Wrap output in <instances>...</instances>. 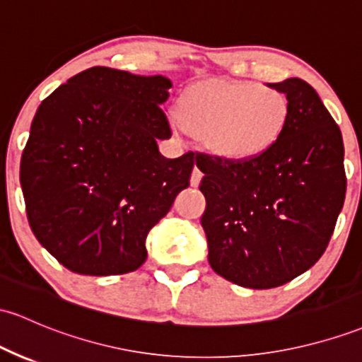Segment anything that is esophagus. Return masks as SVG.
Wrapping results in <instances>:
<instances>
[{
    "label": "esophagus",
    "instance_id": "34e87169",
    "mask_svg": "<svg viewBox=\"0 0 362 362\" xmlns=\"http://www.w3.org/2000/svg\"><path fill=\"white\" fill-rule=\"evenodd\" d=\"M201 178H202V172L196 166V168L192 170V177H190V185H192V187H197V185L201 184Z\"/></svg>",
    "mask_w": 362,
    "mask_h": 362
}]
</instances>
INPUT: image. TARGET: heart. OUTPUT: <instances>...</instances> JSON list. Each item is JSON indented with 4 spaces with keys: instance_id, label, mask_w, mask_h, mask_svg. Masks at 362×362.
<instances>
[{
    "instance_id": "heart-1",
    "label": "heart",
    "mask_w": 362,
    "mask_h": 362,
    "mask_svg": "<svg viewBox=\"0 0 362 362\" xmlns=\"http://www.w3.org/2000/svg\"><path fill=\"white\" fill-rule=\"evenodd\" d=\"M291 120V101L280 89L252 81L199 84L170 111L177 134L192 130L206 149L226 161H249L280 141Z\"/></svg>"
}]
</instances>
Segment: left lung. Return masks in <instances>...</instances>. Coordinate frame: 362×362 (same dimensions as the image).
<instances>
[{"mask_svg": "<svg viewBox=\"0 0 362 362\" xmlns=\"http://www.w3.org/2000/svg\"><path fill=\"white\" fill-rule=\"evenodd\" d=\"M272 87L291 101L280 141L249 161L199 154L196 163L204 173L209 264L259 291L287 284L323 256L347 187L342 132L316 90L297 77Z\"/></svg>", "mask_w": 362, "mask_h": 362, "instance_id": "obj_1", "label": "left lung"}]
</instances>
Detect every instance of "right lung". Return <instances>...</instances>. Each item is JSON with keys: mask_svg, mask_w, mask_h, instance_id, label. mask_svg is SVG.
<instances>
[{"mask_svg": "<svg viewBox=\"0 0 362 362\" xmlns=\"http://www.w3.org/2000/svg\"><path fill=\"white\" fill-rule=\"evenodd\" d=\"M163 75L93 66L41 103L20 161L34 235L81 275H123L146 261V239L189 187L192 153L166 160Z\"/></svg>", "mask_w": 362, "mask_h": 362, "instance_id": "right-lung-1", "label": "right lung"}]
</instances>
